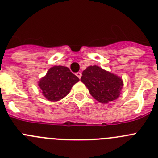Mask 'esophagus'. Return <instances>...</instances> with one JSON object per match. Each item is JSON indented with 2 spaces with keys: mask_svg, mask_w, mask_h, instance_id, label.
<instances>
[{
  "mask_svg": "<svg viewBox=\"0 0 158 158\" xmlns=\"http://www.w3.org/2000/svg\"><path fill=\"white\" fill-rule=\"evenodd\" d=\"M76 76H77L78 78H79V79H80L81 78V76H82V73H81V72H77V73H76Z\"/></svg>",
  "mask_w": 158,
  "mask_h": 158,
  "instance_id": "34e87169",
  "label": "esophagus"
}]
</instances>
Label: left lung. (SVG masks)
Masks as SVG:
<instances>
[{
    "label": "left lung",
    "instance_id": "8db88e82",
    "mask_svg": "<svg viewBox=\"0 0 158 158\" xmlns=\"http://www.w3.org/2000/svg\"><path fill=\"white\" fill-rule=\"evenodd\" d=\"M81 81L94 99L101 104L118 99L123 86L122 78L97 65L86 68L82 72Z\"/></svg>",
    "mask_w": 158,
    "mask_h": 158
}]
</instances>
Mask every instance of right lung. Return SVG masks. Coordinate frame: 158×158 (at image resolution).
<instances>
[{
    "instance_id": "add662e5",
    "label": "right lung",
    "mask_w": 158,
    "mask_h": 158,
    "mask_svg": "<svg viewBox=\"0 0 158 158\" xmlns=\"http://www.w3.org/2000/svg\"><path fill=\"white\" fill-rule=\"evenodd\" d=\"M79 79L64 66H53L38 82L43 96L51 101H58L70 92Z\"/></svg>"
}]
</instances>
